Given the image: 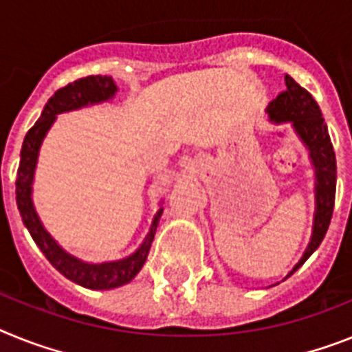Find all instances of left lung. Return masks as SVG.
Returning <instances> with one entry per match:
<instances>
[{
	"label": "left lung",
	"mask_w": 352,
	"mask_h": 352,
	"mask_svg": "<svg viewBox=\"0 0 352 352\" xmlns=\"http://www.w3.org/2000/svg\"><path fill=\"white\" fill-rule=\"evenodd\" d=\"M285 82L286 91L268 103V121H272L274 125L290 123L294 132L299 135V140L308 150L309 161L315 170V212H313L311 238L302 258L288 272L286 277H290L318 249L327 232L333 217V206H335L336 159L327 125L324 123L317 102L290 75L285 76Z\"/></svg>",
	"instance_id": "left-lung-1"
}]
</instances>
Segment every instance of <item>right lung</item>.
Instances as JSON below:
<instances>
[{
	"mask_svg": "<svg viewBox=\"0 0 352 352\" xmlns=\"http://www.w3.org/2000/svg\"><path fill=\"white\" fill-rule=\"evenodd\" d=\"M116 82L112 80L111 76L102 75L78 78V80L67 84L66 87L58 89L44 105L41 118L35 121V125L25 135L23 148H21L19 170H17L16 200L23 223L53 267L57 268L62 276L67 277L69 281L84 286V288H89V290H112V288L131 283L140 274L144 261L148 258L150 245H152L153 236L157 231L162 208L155 212L150 231L144 236L143 243L131 256H125V258L116 259V261H84V259L75 258L73 254L62 249L60 245L53 240V236L46 231V227L43 226L39 214L35 211L34 199H32L35 168H37V159H39L44 138L53 126L58 114L109 102L116 96Z\"/></svg>",
	"mask_w": 352,
	"mask_h": 352,
	"instance_id": "obj_1",
	"label": "right lung"
}]
</instances>
